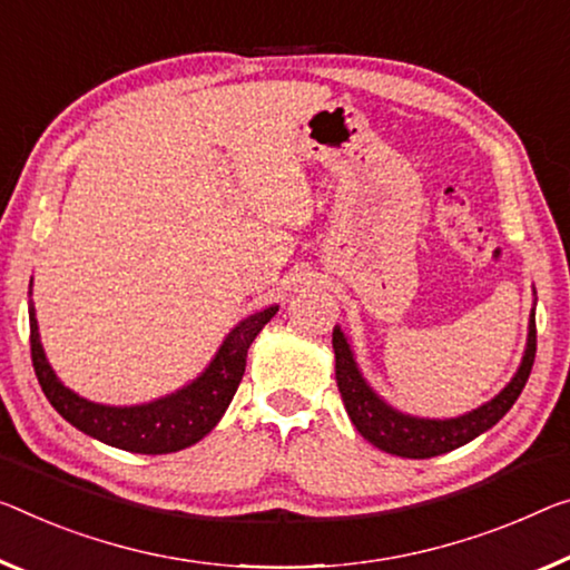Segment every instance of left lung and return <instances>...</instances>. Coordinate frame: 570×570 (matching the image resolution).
I'll use <instances>...</instances> for the list:
<instances>
[{"mask_svg":"<svg viewBox=\"0 0 570 570\" xmlns=\"http://www.w3.org/2000/svg\"><path fill=\"white\" fill-rule=\"evenodd\" d=\"M538 348V331H535V311L530 315L528 328V348H524L522 364L512 382L499 392L494 400L471 410L466 415L449 417V420H431V417H413L390 407L376 392L366 384L358 372L352 346L341 328H334V354H336V384L344 400L346 413L366 441L376 445L380 451H387L392 456L402 459H431L449 453L459 445L474 441L489 428L497 425L507 415V410L514 405L520 392L532 372Z\"/></svg>","mask_w":570,"mask_h":570,"instance_id":"1","label":"left lung"}]
</instances>
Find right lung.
<instances>
[{
	"label": "right lung",
	"instance_id": "right-lung-1",
	"mask_svg": "<svg viewBox=\"0 0 570 570\" xmlns=\"http://www.w3.org/2000/svg\"><path fill=\"white\" fill-rule=\"evenodd\" d=\"M275 313L277 305H269V308L244 318L224 338L214 362L200 372V376L173 395L145 402V405H99V402L83 400L68 390L52 372L46 352H42L38 318L30 305L32 366L50 405L81 433L121 451L147 453V456L173 453L188 449L214 431L239 387L244 366H247V348Z\"/></svg>",
	"mask_w": 570,
	"mask_h": 570
}]
</instances>
